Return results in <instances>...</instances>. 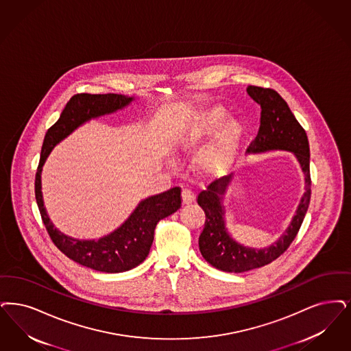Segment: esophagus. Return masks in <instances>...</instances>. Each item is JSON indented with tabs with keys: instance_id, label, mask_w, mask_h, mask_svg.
<instances>
[{
	"instance_id": "obj_1",
	"label": "esophagus",
	"mask_w": 351,
	"mask_h": 351,
	"mask_svg": "<svg viewBox=\"0 0 351 351\" xmlns=\"http://www.w3.org/2000/svg\"><path fill=\"white\" fill-rule=\"evenodd\" d=\"M182 205H189L195 201V196L189 189H182Z\"/></svg>"
}]
</instances>
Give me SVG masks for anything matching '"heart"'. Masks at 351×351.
<instances>
[{
  "instance_id": "heart-1",
  "label": "heart",
  "mask_w": 351,
  "mask_h": 351,
  "mask_svg": "<svg viewBox=\"0 0 351 351\" xmlns=\"http://www.w3.org/2000/svg\"><path fill=\"white\" fill-rule=\"evenodd\" d=\"M215 136L197 156V167L201 173L217 178L226 173L234 165L244 138V126L237 119H227V111L221 106H213L195 116L182 130L179 142L185 150H196L201 143Z\"/></svg>"
}]
</instances>
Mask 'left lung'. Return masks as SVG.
Wrapping results in <instances>:
<instances>
[{"label": "left lung", "mask_w": 351, "mask_h": 351, "mask_svg": "<svg viewBox=\"0 0 351 351\" xmlns=\"http://www.w3.org/2000/svg\"><path fill=\"white\" fill-rule=\"evenodd\" d=\"M247 93L261 107L258 133L247 154H264L276 150L291 153L303 172L304 193L285 232L274 243L261 248L239 243L232 238L226 223L223 201L235 179V173L211 182L206 191L198 195L197 202L206 215L204 230L198 239L199 252L210 265L228 273H243L264 267L280 257L296 237L311 198L309 145L306 130L298 123L294 113L277 91L248 86Z\"/></svg>", "instance_id": "8db88e82"}]
</instances>
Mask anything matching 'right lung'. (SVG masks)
I'll return each mask as SVG.
<instances>
[{
  "label": "right lung",
  "mask_w": 351,
  "mask_h": 351,
  "mask_svg": "<svg viewBox=\"0 0 351 351\" xmlns=\"http://www.w3.org/2000/svg\"><path fill=\"white\" fill-rule=\"evenodd\" d=\"M137 98L120 94H78L66 103L55 125L44 137L40 162L35 178V197L43 223L57 248L82 267L104 273H121L138 267L150 252L156 223L179 210L182 192L175 186L163 193L141 199L136 209L112 232L99 239H77L60 231L44 206L42 192L43 166L61 141L86 123L112 114L130 106Z\"/></svg>",
  "instance_id": "1"
}]
</instances>
